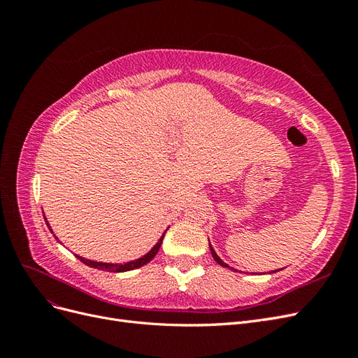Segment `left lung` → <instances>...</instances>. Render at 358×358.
Instances as JSON below:
<instances>
[{
    "instance_id": "left-lung-1",
    "label": "left lung",
    "mask_w": 358,
    "mask_h": 358,
    "mask_svg": "<svg viewBox=\"0 0 358 358\" xmlns=\"http://www.w3.org/2000/svg\"><path fill=\"white\" fill-rule=\"evenodd\" d=\"M209 248H210V252H212V257H213V259H215V262L216 263H218L220 266H222V267H230L229 264H225L224 262H222V259L218 257V255H216V252H215V249L212 248V245H210V242H209ZM231 270H233V267H231Z\"/></svg>"
}]
</instances>
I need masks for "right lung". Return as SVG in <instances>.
<instances>
[{"label":"right lung","instance_id":"add662e5","mask_svg":"<svg viewBox=\"0 0 358 358\" xmlns=\"http://www.w3.org/2000/svg\"><path fill=\"white\" fill-rule=\"evenodd\" d=\"M46 220V218H45ZM46 224H48V227H49V222L46 221ZM50 229V227H49ZM50 231H52V229H50ZM53 233V231H52ZM164 234H166V231L162 233V236L159 237V241L154 245V248L150 249V251L148 252V254H145L143 257H140V258H137V259H133V262H129V263H124V264H119V263H100V262H92V259H86V258H83V257H80V255H76L78 257L80 262L83 263V264H86V266H90V267H94V268H99V270H106V272H113V273H121V272H128V270H134V268H138V267H142V266H145V264H148L150 259H152L155 255H157V252L159 251V246H161V243H162V239H164Z\"/></svg>","mask_w":358,"mask_h":358}]
</instances>
